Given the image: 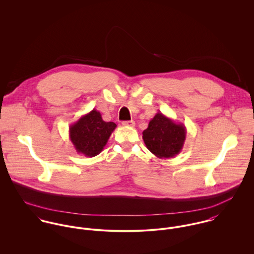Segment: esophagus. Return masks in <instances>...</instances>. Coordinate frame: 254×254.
<instances>
[{"label": "esophagus", "mask_w": 254, "mask_h": 254, "mask_svg": "<svg viewBox=\"0 0 254 254\" xmlns=\"http://www.w3.org/2000/svg\"><path fill=\"white\" fill-rule=\"evenodd\" d=\"M122 125L126 126V127H134L135 126V122L133 120H131V121H123Z\"/></svg>", "instance_id": "34e87169"}]
</instances>
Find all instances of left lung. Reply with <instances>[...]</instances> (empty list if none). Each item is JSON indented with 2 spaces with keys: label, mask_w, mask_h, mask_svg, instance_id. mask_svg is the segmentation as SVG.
<instances>
[{
  "label": "left lung",
  "mask_w": 254,
  "mask_h": 254,
  "mask_svg": "<svg viewBox=\"0 0 254 254\" xmlns=\"http://www.w3.org/2000/svg\"><path fill=\"white\" fill-rule=\"evenodd\" d=\"M187 129L161 112H157L143 132L147 149L158 158L174 157L181 152Z\"/></svg>",
  "instance_id": "1"
}]
</instances>
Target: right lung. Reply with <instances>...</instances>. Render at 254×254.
<instances>
[{"instance_id":"right-lung-1","label":"right lung","mask_w":254,"mask_h":254,"mask_svg":"<svg viewBox=\"0 0 254 254\" xmlns=\"http://www.w3.org/2000/svg\"><path fill=\"white\" fill-rule=\"evenodd\" d=\"M115 128L114 122L104 121L94 109L69 126V138L77 153L93 157L102 152Z\"/></svg>"}]
</instances>
